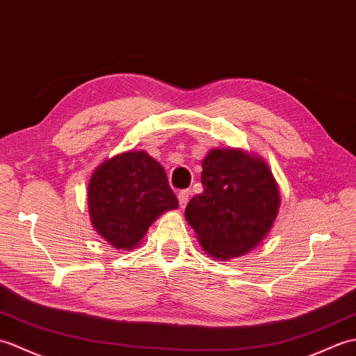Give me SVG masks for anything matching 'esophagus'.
I'll use <instances>...</instances> for the list:
<instances>
[{
    "mask_svg": "<svg viewBox=\"0 0 356 356\" xmlns=\"http://www.w3.org/2000/svg\"><path fill=\"white\" fill-rule=\"evenodd\" d=\"M188 200H191V192H188V191H181L178 193V201H179V207L181 209L186 207Z\"/></svg>",
    "mask_w": 356,
    "mask_h": 356,
    "instance_id": "34e87169",
    "label": "esophagus"
}]
</instances>
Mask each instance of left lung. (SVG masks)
Here are the masks:
<instances>
[{
  "label": "left lung",
  "instance_id": "obj_1",
  "mask_svg": "<svg viewBox=\"0 0 356 356\" xmlns=\"http://www.w3.org/2000/svg\"><path fill=\"white\" fill-rule=\"evenodd\" d=\"M204 192L186 207V220L204 251L216 260L254 250L271 232L280 191L262 156L242 149H210L202 160Z\"/></svg>",
  "mask_w": 356,
  "mask_h": 356
}]
</instances>
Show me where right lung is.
I'll use <instances>...</instances> for the list:
<instances>
[{
  "label": "right lung",
  "mask_w": 356,
  "mask_h": 356,
  "mask_svg": "<svg viewBox=\"0 0 356 356\" xmlns=\"http://www.w3.org/2000/svg\"><path fill=\"white\" fill-rule=\"evenodd\" d=\"M86 195L94 230L124 251L137 247L158 216L178 209L163 165L145 151L108 158L92 172Z\"/></svg>",
  "instance_id": "add662e5"
}]
</instances>
